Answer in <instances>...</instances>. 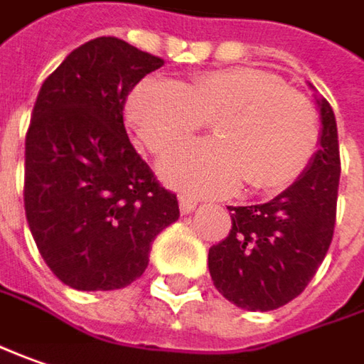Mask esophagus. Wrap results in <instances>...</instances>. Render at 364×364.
Here are the masks:
<instances>
[{
    "label": "esophagus",
    "mask_w": 364,
    "mask_h": 364,
    "mask_svg": "<svg viewBox=\"0 0 364 364\" xmlns=\"http://www.w3.org/2000/svg\"><path fill=\"white\" fill-rule=\"evenodd\" d=\"M196 208H198V201L196 199L185 198V196L179 198V210H181V213H191Z\"/></svg>",
    "instance_id": "34e87169"
}]
</instances>
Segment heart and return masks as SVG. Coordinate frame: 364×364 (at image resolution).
Here are the masks:
<instances>
[{
  "mask_svg": "<svg viewBox=\"0 0 364 364\" xmlns=\"http://www.w3.org/2000/svg\"><path fill=\"white\" fill-rule=\"evenodd\" d=\"M136 136L165 154L213 119L215 140H199L161 163L166 183L191 193H228L245 181L259 191L291 185L309 165L320 119L308 97L277 75L232 67L196 75L189 83L146 77L126 102Z\"/></svg>",
  "mask_w": 364,
  "mask_h": 364,
  "instance_id": "obj_1",
  "label": "heart"
}]
</instances>
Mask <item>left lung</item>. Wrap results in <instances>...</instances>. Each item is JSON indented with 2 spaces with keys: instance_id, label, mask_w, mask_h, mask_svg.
Returning a JSON list of instances; mask_svg holds the SVG:
<instances>
[{
  "instance_id": "8db88e82",
  "label": "left lung",
  "mask_w": 364,
  "mask_h": 364,
  "mask_svg": "<svg viewBox=\"0 0 364 364\" xmlns=\"http://www.w3.org/2000/svg\"><path fill=\"white\" fill-rule=\"evenodd\" d=\"M320 151L306 171L267 203L230 205L232 230L210 248L215 289L250 311H269L295 299L324 261L334 236L340 181L338 130L332 105L318 100Z\"/></svg>"
}]
</instances>
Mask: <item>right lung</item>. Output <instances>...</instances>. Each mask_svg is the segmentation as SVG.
<instances>
[{
	"mask_svg": "<svg viewBox=\"0 0 364 364\" xmlns=\"http://www.w3.org/2000/svg\"><path fill=\"white\" fill-rule=\"evenodd\" d=\"M163 58L114 38L75 48L40 87L26 134L24 208L40 255L65 285L112 291L149 267L152 240L179 220L124 126L136 83Z\"/></svg>",
	"mask_w": 364,
	"mask_h": 364,
	"instance_id": "1",
	"label": "right lung"
}]
</instances>
